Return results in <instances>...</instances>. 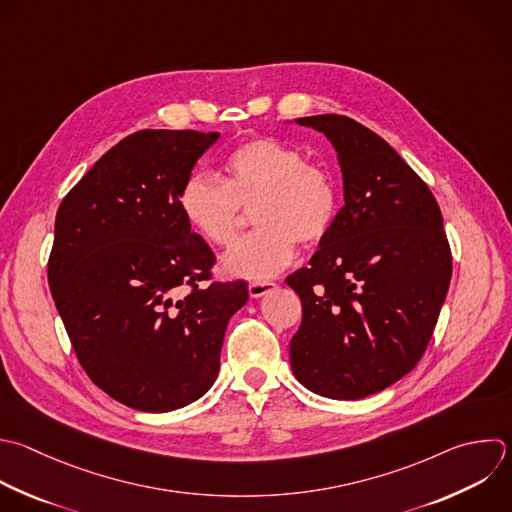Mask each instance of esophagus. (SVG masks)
Returning a JSON list of instances; mask_svg holds the SVG:
<instances>
[{
    "mask_svg": "<svg viewBox=\"0 0 512 512\" xmlns=\"http://www.w3.org/2000/svg\"><path fill=\"white\" fill-rule=\"evenodd\" d=\"M274 282H268V280H262V282H250L248 284V292L252 298H262L264 294H268L270 290H274Z\"/></svg>",
    "mask_w": 512,
    "mask_h": 512,
    "instance_id": "34e87169",
    "label": "esophagus"
}]
</instances>
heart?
Wrapping results in <instances>:
<instances>
[{"label": "heart", "mask_w": 512, "mask_h": 512, "mask_svg": "<svg viewBox=\"0 0 512 512\" xmlns=\"http://www.w3.org/2000/svg\"><path fill=\"white\" fill-rule=\"evenodd\" d=\"M186 224L210 246L230 248L242 210H254L258 230L224 258V270L246 280H266L296 256V244L318 246L338 218L334 176L276 138H250L222 164V182L190 176L178 196Z\"/></svg>", "instance_id": "obj_1"}]
</instances>
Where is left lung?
<instances>
[{
  "mask_svg": "<svg viewBox=\"0 0 512 512\" xmlns=\"http://www.w3.org/2000/svg\"><path fill=\"white\" fill-rule=\"evenodd\" d=\"M296 122L338 152L344 206L310 266L286 278L302 302L290 364L308 390L358 400L422 358L448 292L450 246L432 192L380 136L338 114Z\"/></svg>",
  "mask_w": 512,
  "mask_h": 512,
  "instance_id": "8db88e82",
  "label": "left lung"
}]
</instances>
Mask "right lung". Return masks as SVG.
I'll use <instances>...</instances> for the list:
<instances>
[{"label":"right lung","instance_id":"1","mask_svg":"<svg viewBox=\"0 0 512 512\" xmlns=\"http://www.w3.org/2000/svg\"><path fill=\"white\" fill-rule=\"evenodd\" d=\"M218 136L140 130L58 208L48 260L56 308L92 382L136 410L168 412L208 392L228 320L248 300L246 282H212L216 256L178 204Z\"/></svg>","mask_w":512,"mask_h":512}]
</instances>
